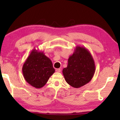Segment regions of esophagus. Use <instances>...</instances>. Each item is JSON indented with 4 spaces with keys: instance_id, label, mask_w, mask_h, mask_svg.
Here are the masks:
<instances>
[{
    "instance_id": "1",
    "label": "esophagus",
    "mask_w": 120,
    "mask_h": 120,
    "mask_svg": "<svg viewBox=\"0 0 120 120\" xmlns=\"http://www.w3.org/2000/svg\"><path fill=\"white\" fill-rule=\"evenodd\" d=\"M56 72H61V69H56Z\"/></svg>"
}]
</instances>
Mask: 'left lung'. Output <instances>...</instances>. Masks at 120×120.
I'll return each mask as SVG.
<instances>
[{"label": "left lung", "mask_w": 120, "mask_h": 120, "mask_svg": "<svg viewBox=\"0 0 120 120\" xmlns=\"http://www.w3.org/2000/svg\"><path fill=\"white\" fill-rule=\"evenodd\" d=\"M95 72V62L90 52L84 46H77L62 70L66 82L74 88L84 86L92 80Z\"/></svg>", "instance_id": "1"}]
</instances>
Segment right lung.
Masks as SVG:
<instances>
[{
	"instance_id": "obj_1",
	"label": "right lung",
	"mask_w": 120,
	"mask_h": 120,
	"mask_svg": "<svg viewBox=\"0 0 120 120\" xmlns=\"http://www.w3.org/2000/svg\"><path fill=\"white\" fill-rule=\"evenodd\" d=\"M54 72L51 60L43 51L35 49L30 53L22 67L25 80L36 88L43 87Z\"/></svg>"
}]
</instances>
